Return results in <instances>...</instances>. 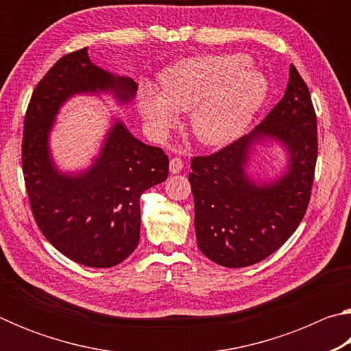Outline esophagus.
I'll list each match as a JSON object with an SVG mask.
<instances>
[{
  "label": "esophagus",
  "mask_w": 351,
  "mask_h": 351,
  "mask_svg": "<svg viewBox=\"0 0 351 351\" xmlns=\"http://www.w3.org/2000/svg\"><path fill=\"white\" fill-rule=\"evenodd\" d=\"M182 167H184L182 159H180V158H171L170 159V171H171V173H175V175L180 173Z\"/></svg>",
  "instance_id": "34e87169"
}]
</instances>
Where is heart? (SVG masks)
Instances as JSON below:
<instances>
[{
  "mask_svg": "<svg viewBox=\"0 0 351 351\" xmlns=\"http://www.w3.org/2000/svg\"><path fill=\"white\" fill-rule=\"evenodd\" d=\"M269 93L263 73L245 54L192 57L161 74V91L144 86L138 105L147 127L162 136L178 111L190 112V128L201 144L219 147L245 132Z\"/></svg>",
  "mask_w": 351,
  "mask_h": 351,
  "instance_id": "1",
  "label": "heart"
}]
</instances>
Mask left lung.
Wrapping results in <instances>:
<instances>
[{"label": "left lung", "instance_id": "8db88e82", "mask_svg": "<svg viewBox=\"0 0 351 351\" xmlns=\"http://www.w3.org/2000/svg\"><path fill=\"white\" fill-rule=\"evenodd\" d=\"M280 143L287 170L257 183L245 170L254 145ZM317 159V121L306 83L294 64L287 91L251 133L209 156L192 159L189 175L199 251L226 268H245L276 252L304 218Z\"/></svg>", "mask_w": 351, "mask_h": 351}]
</instances>
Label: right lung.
<instances>
[{
    "label": "right lung",
    "instance_id": "right-lung-1",
    "mask_svg": "<svg viewBox=\"0 0 351 351\" xmlns=\"http://www.w3.org/2000/svg\"><path fill=\"white\" fill-rule=\"evenodd\" d=\"M136 91L134 80L96 66L83 47L47 71L25 116L21 161L35 221L58 252L90 268H111L134 251L141 195L167 180L169 159L114 119L90 167L63 173L51 156L49 136L58 111L75 94L108 93L127 105Z\"/></svg>",
    "mask_w": 351,
    "mask_h": 351
}]
</instances>
